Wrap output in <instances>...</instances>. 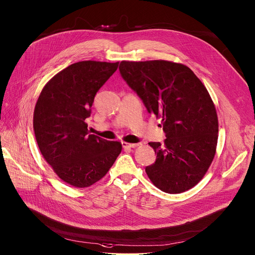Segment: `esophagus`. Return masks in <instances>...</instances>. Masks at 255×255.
<instances>
[{
    "label": "esophagus",
    "mask_w": 255,
    "mask_h": 255,
    "mask_svg": "<svg viewBox=\"0 0 255 255\" xmlns=\"http://www.w3.org/2000/svg\"><path fill=\"white\" fill-rule=\"evenodd\" d=\"M122 146H123L124 149H131V148H135L138 146V143H128V142H125L123 141L122 142Z\"/></svg>",
    "instance_id": "esophagus-1"
}]
</instances>
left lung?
<instances>
[{
	"mask_svg": "<svg viewBox=\"0 0 255 255\" xmlns=\"http://www.w3.org/2000/svg\"><path fill=\"white\" fill-rule=\"evenodd\" d=\"M119 70L148 113L160 118L164 142H149L156 160L146 167L155 186L169 194L192 189L208 170L218 141V117L206 87L181 63L122 61Z\"/></svg>",
	"mask_w": 255,
	"mask_h": 255,
	"instance_id": "left-lung-1",
	"label": "left lung"
}]
</instances>
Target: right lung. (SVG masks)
Masks as SVG:
<instances>
[{"label":"right lung","mask_w":255,"mask_h":255,"mask_svg":"<svg viewBox=\"0 0 255 255\" xmlns=\"http://www.w3.org/2000/svg\"><path fill=\"white\" fill-rule=\"evenodd\" d=\"M119 62L80 61L65 68L45 85L33 116V128L43 158L64 182L87 187L106 175L122 151L120 141L90 134L97 92Z\"/></svg>","instance_id":"obj_1"}]
</instances>
